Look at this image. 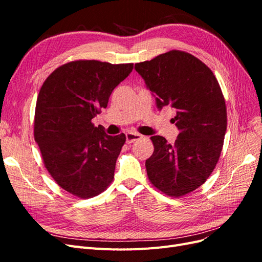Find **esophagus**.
<instances>
[{"label": "esophagus", "mask_w": 262, "mask_h": 262, "mask_svg": "<svg viewBox=\"0 0 262 262\" xmlns=\"http://www.w3.org/2000/svg\"><path fill=\"white\" fill-rule=\"evenodd\" d=\"M142 138L141 134L139 133H134V132H128L125 134V139H126V143L128 144H131L133 143L134 141H138Z\"/></svg>", "instance_id": "esophagus-1"}]
</instances>
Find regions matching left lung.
Instances as JSON below:
<instances>
[{
	"label": "left lung",
	"mask_w": 262,
	"mask_h": 262,
	"mask_svg": "<svg viewBox=\"0 0 262 262\" xmlns=\"http://www.w3.org/2000/svg\"><path fill=\"white\" fill-rule=\"evenodd\" d=\"M134 69L154 94L156 107H170L179 130L175 144L150 137L154 152L145 162L155 188L179 198L203 185L219 162L227 126L226 105L209 67L194 55L170 50Z\"/></svg>",
	"instance_id": "8db88e82"
}]
</instances>
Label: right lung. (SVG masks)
I'll list each match as a JSON object with an SVG mask.
<instances>
[{"label":"right lung","instance_id":"right-lung-1","mask_svg":"<svg viewBox=\"0 0 262 262\" xmlns=\"http://www.w3.org/2000/svg\"><path fill=\"white\" fill-rule=\"evenodd\" d=\"M132 69L133 63L71 61L55 69L38 94L34 137L45 167L81 199L98 195L113 182L125 136H108L92 120Z\"/></svg>","mask_w":262,"mask_h":262}]
</instances>
